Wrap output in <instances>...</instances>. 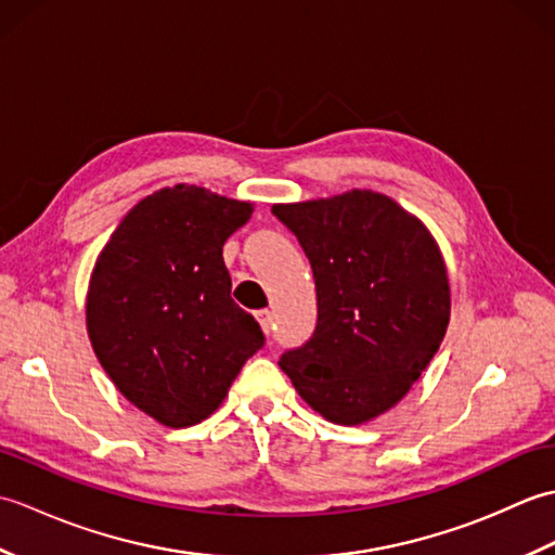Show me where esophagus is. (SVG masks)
I'll return each mask as SVG.
<instances>
[{"instance_id":"1","label":"esophagus","mask_w":555,"mask_h":555,"mask_svg":"<svg viewBox=\"0 0 555 555\" xmlns=\"http://www.w3.org/2000/svg\"><path fill=\"white\" fill-rule=\"evenodd\" d=\"M255 317H257L259 326H262V332L269 334V332H271V320H274V317H271V312H269V310H257Z\"/></svg>"}]
</instances>
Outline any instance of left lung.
Here are the masks:
<instances>
[{
	"instance_id": "left-lung-1",
	"label": "left lung",
	"mask_w": 555,
	"mask_h": 555,
	"mask_svg": "<svg viewBox=\"0 0 555 555\" xmlns=\"http://www.w3.org/2000/svg\"><path fill=\"white\" fill-rule=\"evenodd\" d=\"M271 211L296 233L317 286L314 334L281 356V370L328 422L379 417L446 336L451 288L439 245L417 217L374 191Z\"/></svg>"
}]
</instances>
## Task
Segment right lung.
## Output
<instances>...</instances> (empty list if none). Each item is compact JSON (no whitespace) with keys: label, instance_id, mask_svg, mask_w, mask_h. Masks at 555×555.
<instances>
[{"label":"right lung","instance_id":"obj_1","mask_svg":"<svg viewBox=\"0 0 555 555\" xmlns=\"http://www.w3.org/2000/svg\"><path fill=\"white\" fill-rule=\"evenodd\" d=\"M250 215V203L207 188H162L128 211L92 269V350L114 386L167 427L207 420L264 346L223 264V243Z\"/></svg>","mask_w":555,"mask_h":555}]
</instances>
